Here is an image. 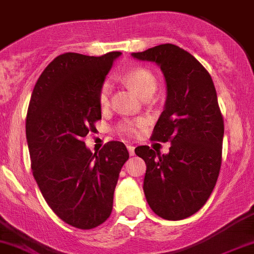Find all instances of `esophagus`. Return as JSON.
<instances>
[{
	"label": "esophagus",
	"mask_w": 254,
	"mask_h": 254,
	"mask_svg": "<svg viewBox=\"0 0 254 254\" xmlns=\"http://www.w3.org/2000/svg\"><path fill=\"white\" fill-rule=\"evenodd\" d=\"M127 150H128L129 155L131 156L134 155V146L133 145H127Z\"/></svg>",
	"instance_id": "esophagus-1"
}]
</instances>
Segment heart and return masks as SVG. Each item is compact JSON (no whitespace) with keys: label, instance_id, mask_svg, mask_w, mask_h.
Segmentation results:
<instances>
[{"label":"heart","instance_id":"heart-1","mask_svg":"<svg viewBox=\"0 0 254 254\" xmlns=\"http://www.w3.org/2000/svg\"><path fill=\"white\" fill-rule=\"evenodd\" d=\"M125 81L128 85H131L137 94L141 98H145L147 95H152L155 93L156 88H157V79L156 76L151 73L148 69L146 68H133L128 70L123 76ZM111 93L112 87L108 81H106L101 88L99 92V103L103 108L109 106L111 103ZM143 125L142 120L137 121H126V122L121 123L120 129L126 134H132L137 131L138 127Z\"/></svg>","mask_w":254,"mask_h":254}]
</instances>
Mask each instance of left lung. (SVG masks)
Returning a JSON list of instances; mask_svg holds the SVG:
<instances>
[{
    "instance_id": "left-lung-1",
    "label": "left lung",
    "mask_w": 254,
    "mask_h": 254,
    "mask_svg": "<svg viewBox=\"0 0 254 254\" xmlns=\"http://www.w3.org/2000/svg\"><path fill=\"white\" fill-rule=\"evenodd\" d=\"M131 55L159 65L166 81L152 139L170 141L171 147L165 155L148 146L134 150L146 162L143 192L159 217L185 219L206 203L219 176L224 121L215 87L203 65L173 44Z\"/></svg>"
}]
</instances>
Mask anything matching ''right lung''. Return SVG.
Instances as JSON below:
<instances>
[{"label":"right lung","mask_w":254,"mask_h":254,"mask_svg":"<svg viewBox=\"0 0 254 254\" xmlns=\"http://www.w3.org/2000/svg\"><path fill=\"white\" fill-rule=\"evenodd\" d=\"M121 54L59 55L37 79L27 109L32 175L53 211L79 229L108 219L121 169L129 157L120 141L95 153L83 141L102 118L99 92Z\"/></svg>","instance_id":"1"}]
</instances>
